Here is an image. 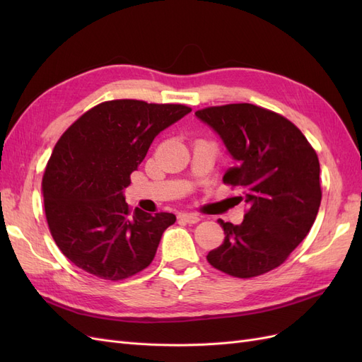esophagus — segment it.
<instances>
[{"mask_svg": "<svg viewBox=\"0 0 362 362\" xmlns=\"http://www.w3.org/2000/svg\"><path fill=\"white\" fill-rule=\"evenodd\" d=\"M178 218L182 222H187V223H198L201 221V216L194 214V213H180Z\"/></svg>", "mask_w": 362, "mask_h": 362, "instance_id": "1", "label": "esophagus"}]
</instances>
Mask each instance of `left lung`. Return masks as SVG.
I'll use <instances>...</instances> for the list:
<instances>
[{"label": "left lung", "mask_w": 362, "mask_h": 362, "mask_svg": "<svg viewBox=\"0 0 362 362\" xmlns=\"http://www.w3.org/2000/svg\"><path fill=\"white\" fill-rule=\"evenodd\" d=\"M222 137L235 166L223 182L243 190V222L218 221L223 243L206 261L234 278L279 267L310 233L322 201L320 163L287 117L254 104H226L194 113Z\"/></svg>", "instance_id": "1"}]
</instances>
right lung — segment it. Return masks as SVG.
Instances as JSON below:
<instances>
[{
	"label": "right lung",
	"mask_w": 362,
	"mask_h": 362,
	"mask_svg": "<svg viewBox=\"0 0 362 362\" xmlns=\"http://www.w3.org/2000/svg\"><path fill=\"white\" fill-rule=\"evenodd\" d=\"M190 112L182 104L113 100L62 134L42 178L43 206L54 242L76 267L122 281L151 264L177 217L133 211L124 189L154 137Z\"/></svg>",
	"instance_id": "right-lung-1"
}]
</instances>
